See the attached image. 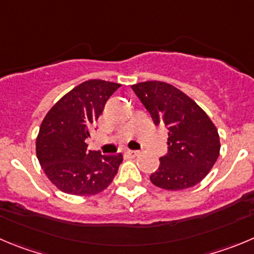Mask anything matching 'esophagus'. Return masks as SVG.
Returning a JSON list of instances; mask_svg holds the SVG:
<instances>
[{"label": "esophagus", "mask_w": 254, "mask_h": 254, "mask_svg": "<svg viewBox=\"0 0 254 254\" xmlns=\"http://www.w3.org/2000/svg\"><path fill=\"white\" fill-rule=\"evenodd\" d=\"M127 154H129L130 156H138L139 154H140V151H139V150H130V149H129V150H127Z\"/></svg>", "instance_id": "1"}]
</instances>
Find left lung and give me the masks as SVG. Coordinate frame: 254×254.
Here are the masks:
<instances>
[{"instance_id": "left-lung-1", "label": "left lung", "mask_w": 254, "mask_h": 254, "mask_svg": "<svg viewBox=\"0 0 254 254\" xmlns=\"http://www.w3.org/2000/svg\"><path fill=\"white\" fill-rule=\"evenodd\" d=\"M155 125L168 129V153L150 175L154 186L182 190L203 181L219 156V135L200 106L173 85L145 81L132 85Z\"/></svg>"}]
</instances>
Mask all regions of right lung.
Listing matches in <instances>:
<instances>
[{"instance_id":"obj_1","label":"right lung","mask_w":254,"mask_h":254,"mask_svg":"<svg viewBox=\"0 0 254 254\" xmlns=\"http://www.w3.org/2000/svg\"><path fill=\"white\" fill-rule=\"evenodd\" d=\"M122 86L89 80L50 109L40 127L36 155L51 183L72 195H94L108 188L123 162L122 153L87 150L86 139L111 95Z\"/></svg>"}]
</instances>
